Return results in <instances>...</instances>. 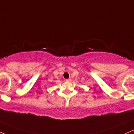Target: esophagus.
Returning a JSON list of instances; mask_svg holds the SVG:
<instances>
[{
  "label": "esophagus",
  "instance_id": "1",
  "mask_svg": "<svg viewBox=\"0 0 134 134\" xmlns=\"http://www.w3.org/2000/svg\"><path fill=\"white\" fill-rule=\"evenodd\" d=\"M66 81H67V82H70V81H71V79H66Z\"/></svg>",
  "mask_w": 134,
  "mask_h": 134
}]
</instances>
